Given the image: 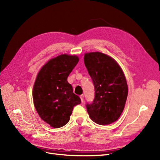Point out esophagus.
<instances>
[{"mask_svg":"<svg viewBox=\"0 0 160 160\" xmlns=\"http://www.w3.org/2000/svg\"><path fill=\"white\" fill-rule=\"evenodd\" d=\"M80 98H81V102L83 103V101H84V95H80Z\"/></svg>","mask_w":160,"mask_h":160,"instance_id":"esophagus-1","label":"esophagus"}]
</instances>
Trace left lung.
<instances>
[{"label":"left lung","instance_id":"1","mask_svg":"<svg viewBox=\"0 0 160 160\" xmlns=\"http://www.w3.org/2000/svg\"><path fill=\"white\" fill-rule=\"evenodd\" d=\"M84 62L95 91L87 111L96 123H113L123 112L128 94L123 71L113 59L99 52L86 53Z\"/></svg>","mask_w":160,"mask_h":160}]
</instances>
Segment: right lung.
I'll return each mask as SVG.
<instances>
[{"label":"right lung","mask_w":160,"mask_h":160,"mask_svg":"<svg viewBox=\"0 0 160 160\" xmlns=\"http://www.w3.org/2000/svg\"><path fill=\"white\" fill-rule=\"evenodd\" d=\"M78 61L75 55H61L47 62L37 75L32 91L34 105L41 118L52 128L66 125L73 108L81 103L67 82Z\"/></svg>","instance_id":"1"}]
</instances>
